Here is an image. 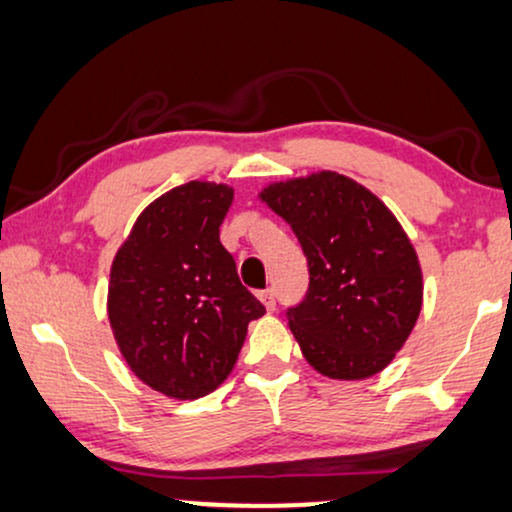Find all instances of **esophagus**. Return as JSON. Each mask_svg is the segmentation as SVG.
Returning <instances> with one entry per match:
<instances>
[{"label": "esophagus", "mask_w": 512, "mask_h": 512, "mask_svg": "<svg viewBox=\"0 0 512 512\" xmlns=\"http://www.w3.org/2000/svg\"><path fill=\"white\" fill-rule=\"evenodd\" d=\"M258 296H261V301L265 303V308H268V310H275V305H277V301H275V289H272V287H268V289H263L261 291V294H258Z\"/></svg>", "instance_id": "esophagus-1"}]
</instances>
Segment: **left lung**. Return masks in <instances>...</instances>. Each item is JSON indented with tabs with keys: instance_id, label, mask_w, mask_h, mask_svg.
<instances>
[{
	"instance_id": "left-lung-1",
	"label": "left lung",
	"mask_w": 512,
	"mask_h": 512,
	"mask_svg": "<svg viewBox=\"0 0 512 512\" xmlns=\"http://www.w3.org/2000/svg\"><path fill=\"white\" fill-rule=\"evenodd\" d=\"M308 258L303 301L287 308L303 357L320 374L360 381L386 369L423 303L416 251L386 204L334 171L261 192Z\"/></svg>"
}]
</instances>
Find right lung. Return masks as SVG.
I'll return each mask as SVG.
<instances>
[{
    "mask_svg": "<svg viewBox=\"0 0 512 512\" xmlns=\"http://www.w3.org/2000/svg\"><path fill=\"white\" fill-rule=\"evenodd\" d=\"M232 188L190 181L138 216L112 261L108 317L145 386L197 400L228 378L263 303L221 244Z\"/></svg>",
    "mask_w": 512,
    "mask_h": 512,
    "instance_id": "add662e5",
    "label": "right lung"
}]
</instances>
